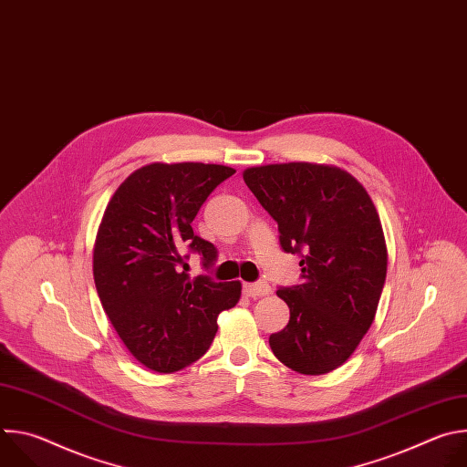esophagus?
I'll list each match as a JSON object with an SVG mask.
<instances>
[{
	"instance_id": "obj_1",
	"label": "esophagus",
	"mask_w": 467,
	"mask_h": 467,
	"mask_svg": "<svg viewBox=\"0 0 467 467\" xmlns=\"http://www.w3.org/2000/svg\"><path fill=\"white\" fill-rule=\"evenodd\" d=\"M272 292L270 285L265 281H258V283H245L244 285V294L249 297H262V296H268Z\"/></svg>"
}]
</instances>
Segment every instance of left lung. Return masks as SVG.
I'll return each instance as SVG.
<instances>
[{
	"instance_id": "8db88e82",
	"label": "left lung",
	"mask_w": 467,
	"mask_h": 467,
	"mask_svg": "<svg viewBox=\"0 0 467 467\" xmlns=\"http://www.w3.org/2000/svg\"><path fill=\"white\" fill-rule=\"evenodd\" d=\"M247 188L299 254L301 285L281 286L288 325L270 337L274 355L303 375L342 366L373 323L388 253L366 188L337 166L288 162L247 168Z\"/></svg>"
}]
</instances>
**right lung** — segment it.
<instances>
[{
    "label": "right lung",
    "instance_id": "obj_1",
    "mask_svg": "<svg viewBox=\"0 0 467 467\" xmlns=\"http://www.w3.org/2000/svg\"><path fill=\"white\" fill-rule=\"evenodd\" d=\"M229 166L150 164L130 173L105 209L94 244V281L118 337L140 364L159 373L202 358L242 285L188 275L190 253L211 270L218 249L193 234L192 222Z\"/></svg>",
    "mask_w": 467,
    "mask_h": 467
}]
</instances>
